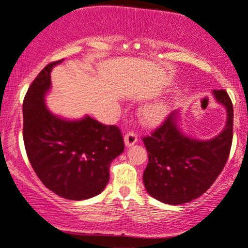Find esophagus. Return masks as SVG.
I'll list each match as a JSON object with an SVG mask.
<instances>
[{
	"label": "esophagus",
	"instance_id": "esophagus-1",
	"mask_svg": "<svg viewBox=\"0 0 248 248\" xmlns=\"http://www.w3.org/2000/svg\"><path fill=\"white\" fill-rule=\"evenodd\" d=\"M137 142H138V137H137V134H135V133L129 132V133H127L126 135H124V145H126L127 147L135 145Z\"/></svg>",
	"mask_w": 248,
	"mask_h": 248
}]
</instances>
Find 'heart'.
<instances>
[{
  "mask_svg": "<svg viewBox=\"0 0 248 248\" xmlns=\"http://www.w3.org/2000/svg\"><path fill=\"white\" fill-rule=\"evenodd\" d=\"M168 107L165 102L155 101L143 106L140 109V118L147 126H156L166 118Z\"/></svg>",
  "mask_w": 248,
  "mask_h": 248,
  "instance_id": "1",
  "label": "heart"
}]
</instances>
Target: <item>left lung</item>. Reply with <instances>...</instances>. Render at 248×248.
Returning <instances> with one entry per match:
<instances>
[{"label": "left lung", "mask_w": 248, "mask_h": 248, "mask_svg": "<svg viewBox=\"0 0 248 248\" xmlns=\"http://www.w3.org/2000/svg\"><path fill=\"white\" fill-rule=\"evenodd\" d=\"M227 111L222 132L209 140L185 135L178 126V110L142 139L148 152L143 184L151 197L167 205L197 199L217 180L227 162L233 139V105L227 92L213 91Z\"/></svg>", "instance_id": "8db88e82"}]
</instances>
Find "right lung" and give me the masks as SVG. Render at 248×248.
I'll list each match as a JSON object with an SVG mask.
<instances>
[{"mask_svg": "<svg viewBox=\"0 0 248 248\" xmlns=\"http://www.w3.org/2000/svg\"><path fill=\"white\" fill-rule=\"evenodd\" d=\"M51 62L29 86L23 100V141L32 170L42 184L68 200L100 194L109 181V166L124 152L121 130L91 116L66 120L45 103L51 87Z\"/></svg>", "mask_w": 248, "mask_h": 248, "instance_id": "right-lung-1", "label": "right lung"}]
</instances>
